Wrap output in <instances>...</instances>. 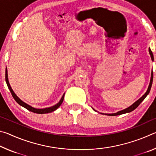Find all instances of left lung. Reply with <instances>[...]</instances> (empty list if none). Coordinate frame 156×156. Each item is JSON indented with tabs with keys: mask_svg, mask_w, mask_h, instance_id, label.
Instances as JSON below:
<instances>
[{
	"mask_svg": "<svg viewBox=\"0 0 156 156\" xmlns=\"http://www.w3.org/2000/svg\"><path fill=\"white\" fill-rule=\"evenodd\" d=\"M149 54H150V56H151V60L154 61V55H153V53L151 51V49H149ZM153 78H154V75H153V71L151 72V80H150V83H149V87H148V89L146 93H145L143 96H142L140 98L139 100H137V101L136 102H134V103L131 105V106H130L128 108H126V109H124V110H122V111H120V112H118L117 113H109V114H106L107 115H111V116H113V115H121V114H123V113H129L132 112V111H133L134 109H136L137 107H138L139 106V105L141 103V102L143 101L144 99L145 98L147 97V96L148 94H149L150 92V90H151V85H152V83H153ZM96 111V110H95Z\"/></svg>",
	"mask_w": 156,
	"mask_h": 156,
	"instance_id": "1",
	"label": "left lung"
}]
</instances>
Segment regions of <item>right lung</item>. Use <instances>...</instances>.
I'll list each match as a JSON object with an SVG mask.
<instances>
[{"instance_id":"1","label":"right lung","mask_w":156,"mask_h":156,"mask_svg":"<svg viewBox=\"0 0 156 156\" xmlns=\"http://www.w3.org/2000/svg\"><path fill=\"white\" fill-rule=\"evenodd\" d=\"M5 80H6V83L7 84V87H8V88L9 89L10 92H11V94L12 95L13 98H14V100L16 101V102L18 104H19L20 106H22L23 107H25V109H27V110L30 111L31 112H34V113H41V114H43V113H51L52 112H54V111L56 110L58 108L61 104L63 102V100H64V96H65V94H63V96H62L61 99L59 101L58 103H57L56 105H55L54 106H52L51 107H48V108H44V109H36V108H34L32 107H31L30 105H27V103H25L23 101V100H21L19 98H18L16 94L13 91V89H12L11 86H10L9 83V80H8V75H7V68H6V70H5Z\"/></svg>"}]
</instances>
